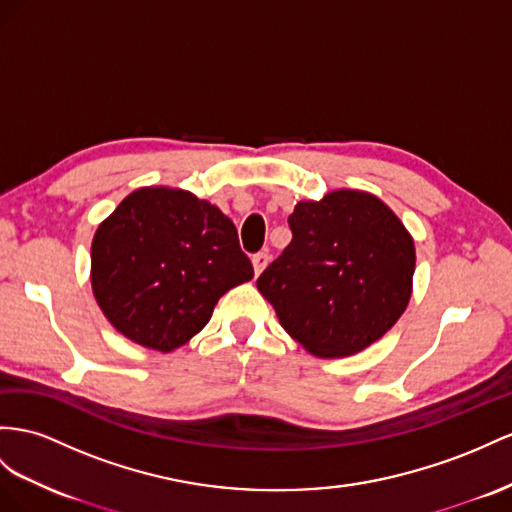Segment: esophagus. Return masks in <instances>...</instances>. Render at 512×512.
<instances>
[{
	"label": "esophagus",
	"mask_w": 512,
	"mask_h": 512,
	"mask_svg": "<svg viewBox=\"0 0 512 512\" xmlns=\"http://www.w3.org/2000/svg\"><path fill=\"white\" fill-rule=\"evenodd\" d=\"M268 253H255L253 255V268H255V274L259 277L261 272H264V268L268 266Z\"/></svg>",
	"instance_id": "esophagus-1"
}]
</instances>
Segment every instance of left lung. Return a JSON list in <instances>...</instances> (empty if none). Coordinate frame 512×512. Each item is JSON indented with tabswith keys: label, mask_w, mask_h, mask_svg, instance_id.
<instances>
[{
	"label": "left lung",
	"mask_w": 512,
	"mask_h": 512,
	"mask_svg": "<svg viewBox=\"0 0 512 512\" xmlns=\"http://www.w3.org/2000/svg\"><path fill=\"white\" fill-rule=\"evenodd\" d=\"M292 242L257 290L311 355L348 357L381 339L411 300L415 246L400 218L361 190L300 201Z\"/></svg>",
	"instance_id": "obj_1"
}]
</instances>
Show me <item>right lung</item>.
I'll return each mask as SVG.
<instances>
[{
    "mask_svg": "<svg viewBox=\"0 0 512 512\" xmlns=\"http://www.w3.org/2000/svg\"><path fill=\"white\" fill-rule=\"evenodd\" d=\"M238 229L188 190H134L90 248L93 294L116 331L170 352L199 333L222 294L253 279Z\"/></svg>",
    "mask_w": 512,
    "mask_h": 512,
    "instance_id": "add662e5",
    "label": "right lung"
}]
</instances>
